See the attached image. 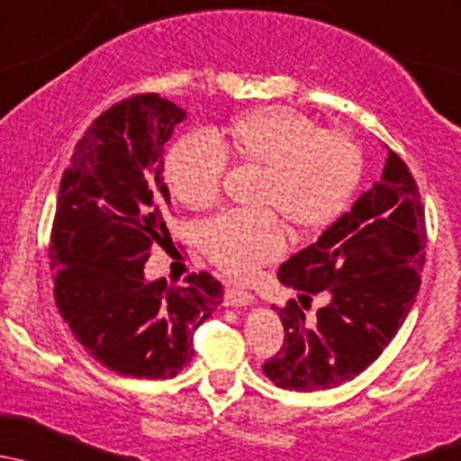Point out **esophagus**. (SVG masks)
<instances>
[{"mask_svg": "<svg viewBox=\"0 0 461 461\" xmlns=\"http://www.w3.org/2000/svg\"><path fill=\"white\" fill-rule=\"evenodd\" d=\"M255 297L250 293L240 291V288H226L224 291V303L226 306H246V303H253Z\"/></svg>", "mask_w": 461, "mask_h": 461, "instance_id": "1", "label": "esophagus"}]
</instances>
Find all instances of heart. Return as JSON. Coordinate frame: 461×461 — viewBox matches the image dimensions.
Listing matches in <instances>:
<instances>
[{"label":"heart","mask_w":461,"mask_h":461,"mask_svg":"<svg viewBox=\"0 0 461 461\" xmlns=\"http://www.w3.org/2000/svg\"><path fill=\"white\" fill-rule=\"evenodd\" d=\"M262 170L258 202L264 211H226L202 229V249L235 279H250L286 249L282 220L300 232L330 226L362 175L359 144L341 131H324L311 117L266 106L232 120L220 144L206 135L182 137L166 155V182L177 202L208 208L217 202L229 158Z\"/></svg>","instance_id":"b5f03b06"}]
</instances>
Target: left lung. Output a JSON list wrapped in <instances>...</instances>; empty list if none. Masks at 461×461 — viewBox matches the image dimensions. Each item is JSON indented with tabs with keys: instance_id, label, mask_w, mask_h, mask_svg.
I'll return each mask as SVG.
<instances>
[{
	"instance_id": "left-lung-1",
	"label": "left lung",
	"mask_w": 461,
	"mask_h": 461,
	"mask_svg": "<svg viewBox=\"0 0 461 461\" xmlns=\"http://www.w3.org/2000/svg\"><path fill=\"white\" fill-rule=\"evenodd\" d=\"M426 217L406 161L388 150L382 179L315 244L279 266L300 302L275 306L284 344L264 375L286 391H329L368 368L404 324L421 284ZM327 303L312 318V297Z\"/></svg>"
}]
</instances>
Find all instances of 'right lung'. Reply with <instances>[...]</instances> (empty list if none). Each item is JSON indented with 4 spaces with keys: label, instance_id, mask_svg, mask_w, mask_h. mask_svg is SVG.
I'll return each instance as SVG.
<instances>
[{
    "label": "right lung",
    "instance_id": "obj_1",
    "mask_svg": "<svg viewBox=\"0 0 461 461\" xmlns=\"http://www.w3.org/2000/svg\"><path fill=\"white\" fill-rule=\"evenodd\" d=\"M182 120L158 93L113 104L75 144L57 195L49 258L59 315L86 353L126 377L182 373L224 293L206 270L182 286L144 279L150 246L168 237L161 153Z\"/></svg>",
    "mask_w": 461,
    "mask_h": 461
}]
</instances>
